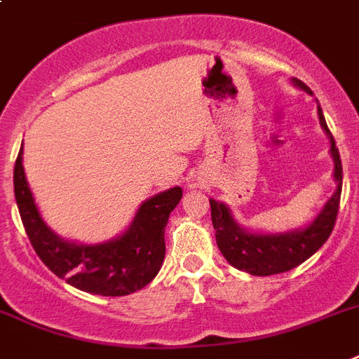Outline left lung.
Segmentation results:
<instances>
[{
	"label": "left lung",
	"instance_id": "left-lung-1",
	"mask_svg": "<svg viewBox=\"0 0 359 359\" xmlns=\"http://www.w3.org/2000/svg\"><path fill=\"white\" fill-rule=\"evenodd\" d=\"M292 84L304 93L312 95V90L301 80L292 79ZM316 102H318V99H316ZM318 117L323 132L330 141V158L334 161L332 177L334 183H336V191L325 201V205L321 207L318 215L313 216L312 222H308L306 226L288 231H277V233L248 229L235 220V215L227 203L212 200V198L209 200L216 244L233 268L250 275H257V277L284 273V271L297 268L299 264H303L304 260L310 259L332 233L337 209H339V198H341L343 168L336 141L328 130L319 102Z\"/></svg>",
	"mask_w": 359,
	"mask_h": 359
}]
</instances>
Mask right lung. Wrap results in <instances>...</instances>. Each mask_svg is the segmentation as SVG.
Segmentation results:
<instances>
[{
	"label": "right lung",
	"mask_w": 359,
	"mask_h": 359,
	"mask_svg": "<svg viewBox=\"0 0 359 359\" xmlns=\"http://www.w3.org/2000/svg\"><path fill=\"white\" fill-rule=\"evenodd\" d=\"M14 196L23 227L41 262L76 290L121 297L144 288L165 260V227L183 196L172 187L144 200L128 227L99 244L62 238L47 226L23 168V144L14 165Z\"/></svg>",
	"instance_id": "1"
}]
</instances>
